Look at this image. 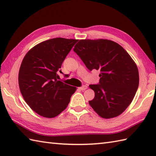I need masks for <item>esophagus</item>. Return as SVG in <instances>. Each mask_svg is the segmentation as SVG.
I'll return each mask as SVG.
<instances>
[{
  "label": "esophagus",
  "mask_w": 156,
  "mask_h": 156,
  "mask_svg": "<svg viewBox=\"0 0 156 156\" xmlns=\"http://www.w3.org/2000/svg\"><path fill=\"white\" fill-rule=\"evenodd\" d=\"M79 88H80V90H86V89L88 88V87H87V86H86V85H84V86H82V87H80Z\"/></svg>",
  "instance_id": "1"
}]
</instances>
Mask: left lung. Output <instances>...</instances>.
Listing matches in <instances>:
<instances>
[{
	"instance_id": "obj_1",
	"label": "left lung",
	"mask_w": 156,
	"mask_h": 156,
	"mask_svg": "<svg viewBox=\"0 0 156 156\" xmlns=\"http://www.w3.org/2000/svg\"><path fill=\"white\" fill-rule=\"evenodd\" d=\"M74 51L89 70L100 71L90 107L104 119L116 117L133 101L139 86V72L133 59L117 43L108 39H81Z\"/></svg>"
}]
</instances>
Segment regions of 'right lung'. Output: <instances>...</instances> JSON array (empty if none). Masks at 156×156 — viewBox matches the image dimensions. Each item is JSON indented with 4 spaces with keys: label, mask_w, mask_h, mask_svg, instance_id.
Masks as SVG:
<instances>
[{
    "label": "right lung",
    "mask_w": 156,
    "mask_h": 156,
    "mask_svg": "<svg viewBox=\"0 0 156 156\" xmlns=\"http://www.w3.org/2000/svg\"><path fill=\"white\" fill-rule=\"evenodd\" d=\"M77 41L62 37L48 39L31 48L23 59L19 72L20 91L32 110L42 117L54 118L60 114L76 90L58 80V72Z\"/></svg>",
    "instance_id": "right-lung-1"
}]
</instances>
